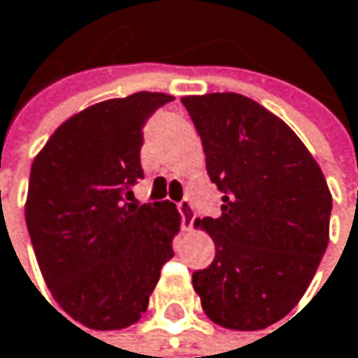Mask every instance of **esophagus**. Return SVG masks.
<instances>
[{
  "instance_id": "34e87169",
  "label": "esophagus",
  "mask_w": 358,
  "mask_h": 358,
  "mask_svg": "<svg viewBox=\"0 0 358 358\" xmlns=\"http://www.w3.org/2000/svg\"><path fill=\"white\" fill-rule=\"evenodd\" d=\"M177 208H179L181 217H183V225H185V229H189V227H192V223H194V206H192V200H189V198H183V200L177 204Z\"/></svg>"
}]
</instances>
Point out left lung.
Segmentation results:
<instances>
[{
  "instance_id": "obj_1",
  "label": "left lung",
  "mask_w": 358,
  "mask_h": 358,
  "mask_svg": "<svg viewBox=\"0 0 358 358\" xmlns=\"http://www.w3.org/2000/svg\"><path fill=\"white\" fill-rule=\"evenodd\" d=\"M202 139L221 215L202 225L215 261L194 273L202 308L227 329L283 319L306 292L329 242L331 194L298 135L240 93L181 97Z\"/></svg>"
}]
</instances>
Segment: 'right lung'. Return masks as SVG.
I'll list each match as a JSON object with an SVG mask.
<instances>
[{
  "label": "right lung",
  "instance_id": "obj_1",
  "mask_svg": "<svg viewBox=\"0 0 358 358\" xmlns=\"http://www.w3.org/2000/svg\"><path fill=\"white\" fill-rule=\"evenodd\" d=\"M173 97L139 91L62 122L37 154L27 227L43 279L64 313L91 329H122L145 313L173 259L175 204H139L145 120Z\"/></svg>",
  "mask_w": 358,
  "mask_h": 358
}]
</instances>
